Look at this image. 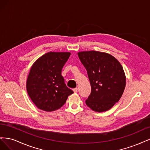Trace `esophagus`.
<instances>
[{
	"label": "esophagus",
	"mask_w": 150,
	"mask_h": 150,
	"mask_svg": "<svg viewBox=\"0 0 150 150\" xmlns=\"http://www.w3.org/2000/svg\"><path fill=\"white\" fill-rule=\"evenodd\" d=\"M74 92L75 93H76L77 92V91H78V88H74Z\"/></svg>",
	"instance_id": "esophagus-1"
}]
</instances>
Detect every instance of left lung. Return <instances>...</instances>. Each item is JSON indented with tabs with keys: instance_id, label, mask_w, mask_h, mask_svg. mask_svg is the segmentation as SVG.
<instances>
[{
	"instance_id": "left-lung-1",
	"label": "left lung",
	"mask_w": 150,
	"mask_h": 150,
	"mask_svg": "<svg viewBox=\"0 0 150 150\" xmlns=\"http://www.w3.org/2000/svg\"><path fill=\"white\" fill-rule=\"evenodd\" d=\"M78 55L87 71L91 85L86 105L97 112L110 110L120 99L126 85L122 65L107 53L86 51L79 52Z\"/></svg>"
}]
</instances>
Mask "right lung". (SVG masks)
Here are the masks:
<instances>
[{"mask_svg":"<svg viewBox=\"0 0 150 150\" xmlns=\"http://www.w3.org/2000/svg\"><path fill=\"white\" fill-rule=\"evenodd\" d=\"M70 52H49L38 59L30 69L27 80L28 96L37 107L46 112L61 108L74 91L68 88L62 70Z\"/></svg>","mask_w":150,"mask_h":150,"instance_id":"obj_1","label":"right lung"}]
</instances>
